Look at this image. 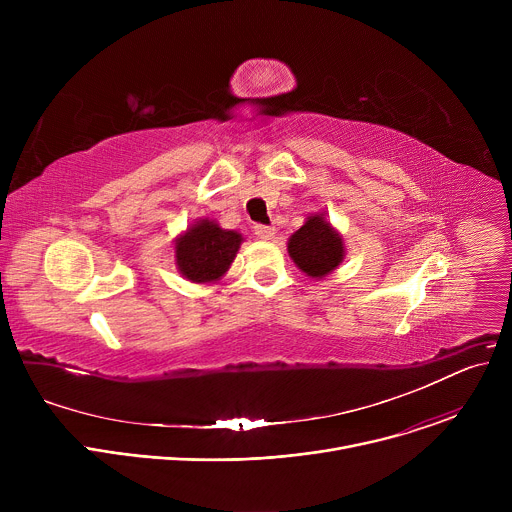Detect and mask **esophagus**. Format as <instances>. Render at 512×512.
<instances>
[{
	"label": "esophagus",
	"instance_id": "esophagus-1",
	"mask_svg": "<svg viewBox=\"0 0 512 512\" xmlns=\"http://www.w3.org/2000/svg\"><path fill=\"white\" fill-rule=\"evenodd\" d=\"M255 235L261 239V241H271L273 235H275V229L273 227H267V225H255Z\"/></svg>",
	"mask_w": 512,
	"mask_h": 512
}]
</instances>
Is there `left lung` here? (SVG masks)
Returning a JSON list of instances; mask_svg holds the SVG:
<instances>
[{
  "mask_svg": "<svg viewBox=\"0 0 512 512\" xmlns=\"http://www.w3.org/2000/svg\"><path fill=\"white\" fill-rule=\"evenodd\" d=\"M289 257L310 277L322 279L344 261V241L326 221L324 214H312L287 241Z\"/></svg>",
  "mask_w": 512,
  "mask_h": 512,
  "instance_id": "obj_1",
  "label": "left lung"
}]
</instances>
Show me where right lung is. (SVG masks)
<instances>
[{
  "label": "right lung",
  "mask_w": 512,
  "mask_h": 512,
  "mask_svg": "<svg viewBox=\"0 0 512 512\" xmlns=\"http://www.w3.org/2000/svg\"><path fill=\"white\" fill-rule=\"evenodd\" d=\"M243 237L200 218L176 239V267L192 283L221 279L237 257Z\"/></svg>",
  "instance_id": "obj_1"
}]
</instances>
